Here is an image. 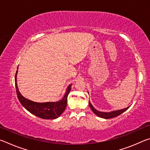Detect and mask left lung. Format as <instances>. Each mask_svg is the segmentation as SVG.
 <instances>
[{
	"instance_id": "obj_1",
	"label": "left lung",
	"mask_w": 150,
	"mask_h": 150,
	"mask_svg": "<svg viewBox=\"0 0 150 150\" xmlns=\"http://www.w3.org/2000/svg\"><path fill=\"white\" fill-rule=\"evenodd\" d=\"M88 104H89V106H90L91 109L92 110V111L95 114L96 116H98V117L105 118V119L112 118L116 117V116H118L120 115H121L122 113H123L124 111H126L127 109H128L129 107H130V106H128V107H127L126 108H124V109H121V110H115V111H112V112H100V111H98L97 110H96V109L93 107V105H91L90 101H88Z\"/></svg>"
}]
</instances>
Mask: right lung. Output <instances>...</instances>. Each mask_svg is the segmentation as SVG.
Segmentation results:
<instances>
[{
  "label": "right lung",
  "instance_id": "right-lung-1",
  "mask_svg": "<svg viewBox=\"0 0 150 150\" xmlns=\"http://www.w3.org/2000/svg\"><path fill=\"white\" fill-rule=\"evenodd\" d=\"M15 75V86H16L17 96L21 105L28 110L30 113L33 114L38 117L43 119H55L65 110L67 104V96L71 88V85H69L66 91L65 94L62 100L57 102H47V103H36L24 97L20 93L17 86L16 76Z\"/></svg>",
  "mask_w": 150,
  "mask_h": 150
}]
</instances>
